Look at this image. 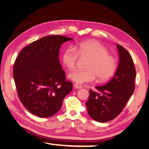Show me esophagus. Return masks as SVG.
I'll return each mask as SVG.
<instances>
[{
    "label": "esophagus",
    "instance_id": "esophagus-1",
    "mask_svg": "<svg viewBox=\"0 0 149 149\" xmlns=\"http://www.w3.org/2000/svg\"><path fill=\"white\" fill-rule=\"evenodd\" d=\"M74 86L75 88H81L82 87V86L79 85V84L78 83H74Z\"/></svg>",
    "mask_w": 149,
    "mask_h": 149
}]
</instances>
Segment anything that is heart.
<instances>
[{
    "instance_id": "heart-1",
    "label": "heart",
    "mask_w": 149,
    "mask_h": 149,
    "mask_svg": "<svg viewBox=\"0 0 149 149\" xmlns=\"http://www.w3.org/2000/svg\"><path fill=\"white\" fill-rule=\"evenodd\" d=\"M88 59L85 70H75L69 74L70 79L82 84L93 82L97 77L100 81H104L114 74L117 63L114 56L109 54L107 49L96 41H86L74 48H66L62 55V61L70 70L76 67L78 58Z\"/></svg>"
}]
</instances>
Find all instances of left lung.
<instances>
[{
    "label": "left lung",
    "mask_w": 149,
    "mask_h": 149,
    "mask_svg": "<svg viewBox=\"0 0 149 149\" xmlns=\"http://www.w3.org/2000/svg\"><path fill=\"white\" fill-rule=\"evenodd\" d=\"M119 64L115 74L104 86H96L99 92L90 89L86 102L89 115L96 121L105 123L114 119L125 107L135 90L136 68L130 54L117 45Z\"/></svg>",
    "instance_id": "8db88e82"
}]
</instances>
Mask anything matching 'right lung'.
Masks as SVG:
<instances>
[{"instance_id":"obj_1","label":"right lung","mask_w":149,"mask_h":149,"mask_svg":"<svg viewBox=\"0 0 149 149\" xmlns=\"http://www.w3.org/2000/svg\"><path fill=\"white\" fill-rule=\"evenodd\" d=\"M72 38L47 36L24 47L13 64V76L20 101L32 114L49 117L61 109L72 91L59 63L62 44Z\"/></svg>"}]
</instances>
